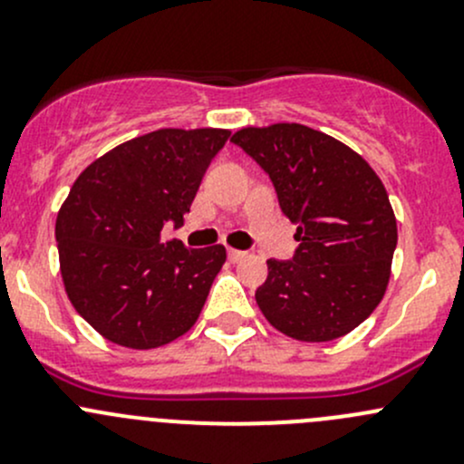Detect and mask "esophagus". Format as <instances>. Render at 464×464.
<instances>
[{
    "instance_id": "34e87169",
    "label": "esophagus",
    "mask_w": 464,
    "mask_h": 464,
    "mask_svg": "<svg viewBox=\"0 0 464 464\" xmlns=\"http://www.w3.org/2000/svg\"><path fill=\"white\" fill-rule=\"evenodd\" d=\"M227 256H228V262H240V260H245V258H246V251H240V249H228V251H227Z\"/></svg>"
}]
</instances>
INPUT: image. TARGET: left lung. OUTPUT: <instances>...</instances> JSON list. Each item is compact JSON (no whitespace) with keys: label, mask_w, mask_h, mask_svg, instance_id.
I'll list each match as a JSON object with an SVG mask.
<instances>
[{"label":"left lung","mask_w":464,"mask_h":464,"mask_svg":"<svg viewBox=\"0 0 464 464\" xmlns=\"http://www.w3.org/2000/svg\"><path fill=\"white\" fill-rule=\"evenodd\" d=\"M269 175L296 224L292 260H266L256 289L265 319L298 341H332L372 314L397 246L388 193L366 159L301 123L242 128L231 137Z\"/></svg>","instance_id":"left-lung-1"}]
</instances>
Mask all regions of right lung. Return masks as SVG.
Instances as JSON below:
<instances>
[{"label":"right lung","instance_id":"1","mask_svg":"<svg viewBox=\"0 0 464 464\" xmlns=\"http://www.w3.org/2000/svg\"><path fill=\"white\" fill-rule=\"evenodd\" d=\"M228 130H157L87 166L55 222L60 271L78 314L111 343L150 350L198 321L222 245L161 240L179 228Z\"/></svg>","mask_w":464,"mask_h":464}]
</instances>
